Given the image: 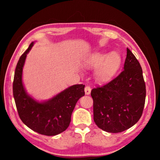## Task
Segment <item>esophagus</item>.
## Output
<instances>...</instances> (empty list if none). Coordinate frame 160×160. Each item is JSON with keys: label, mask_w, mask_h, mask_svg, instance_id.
Listing matches in <instances>:
<instances>
[{"label": "esophagus", "mask_w": 160, "mask_h": 160, "mask_svg": "<svg viewBox=\"0 0 160 160\" xmlns=\"http://www.w3.org/2000/svg\"><path fill=\"white\" fill-rule=\"evenodd\" d=\"M91 87L89 86H87L84 89V92H85L86 95H89L91 93Z\"/></svg>", "instance_id": "34e87169"}]
</instances>
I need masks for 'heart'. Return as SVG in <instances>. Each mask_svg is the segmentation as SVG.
Listing matches in <instances>:
<instances>
[{"instance_id":"b5f03b06","label":"heart","mask_w":160,"mask_h":160,"mask_svg":"<svg viewBox=\"0 0 160 160\" xmlns=\"http://www.w3.org/2000/svg\"><path fill=\"white\" fill-rule=\"evenodd\" d=\"M121 62V57L116 52L110 54L96 52L88 57L84 64L89 68L99 67L96 72V78L98 82H105L118 72Z\"/></svg>"}]
</instances>
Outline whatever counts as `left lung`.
I'll use <instances>...</instances> for the list:
<instances>
[{
  "label": "left lung",
  "instance_id": "8db88e82",
  "mask_svg": "<svg viewBox=\"0 0 160 160\" xmlns=\"http://www.w3.org/2000/svg\"><path fill=\"white\" fill-rule=\"evenodd\" d=\"M127 50L124 70L111 82L91 92L95 123L113 133L136 124L145 104L146 85L141 65L130 49Z\"/></svg>",
  "mask_w": 160,
  "mask_h": 160
}]
</instances>
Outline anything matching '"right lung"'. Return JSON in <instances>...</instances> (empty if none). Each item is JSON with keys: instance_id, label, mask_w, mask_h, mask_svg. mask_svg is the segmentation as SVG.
<instances>
[{"instance_id": "right-lung-1", "label": "right lung", "mask_w": 160, "mask_h": 160, "mask_svg": "<svg viewBox=\"0 0 160 160\" xmlns=\"http://www.w3.org/2000/svg\"><path fill=\"white\" fill-rule=\"evenodd\" d=\"M32 42L20 56L16 67L13 95L20 120L27 127L41 135L52 136L64 131L69 126L72 112L78 100L84 96V85L75 84L50 100L39 102L29 96L24 88L22 68Z\"/></svg>"}]
</instances>
